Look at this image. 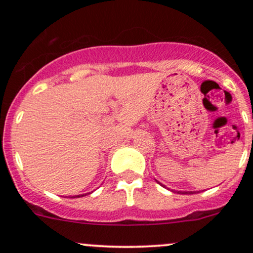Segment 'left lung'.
<instances>
[{"label": "left lung", "instance_id": "1", "mask_svg": "<svg viewBox=\"0 0 253 253\" xmlns=\"http://www.w3.org/2000/svg\"><path fill=\"white\" fill-rule=\"evenodd\" d=\"M159 184H161V183H159ZM179 193H182V194H191V193H193V191H179Z\"/></svg>", "mask_w": 253, "mask_h": 253}]
</instances>
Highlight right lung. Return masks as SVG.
Instances as JSON below:
<instances>
[{"mask_svg": "<svg viewBox=\"0 0 253 253\" xmlns=\"http://www.w3.org/2000/svg\"><path fill=\"white\" fill-rule=\"evenodd\" d=\"M84 195H86V194H83V195H76V196H72V197H81V196H84Z\"/></svg>", "mask_w": 253, "mask_h": 253, "instance_id": "right-lung-1", "label": "right lung"}]
</instances>
